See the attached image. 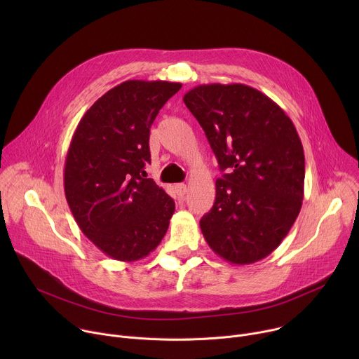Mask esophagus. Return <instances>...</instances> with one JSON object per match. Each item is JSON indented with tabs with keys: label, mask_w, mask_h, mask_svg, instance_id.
I'll return each mask as SVG.
<instances>
[{
	"label": "esophagus",
	"mask_w": 359,
	"mask_h": 359,
	"mask_svg": "<svg viewBox=\"0 0 359 359\" xmlns=\"http://www.w3.org/2000/svg\"><path fill=\"white\" fill-rule=\"evenodd\" d=\"M175 189H176L177 196H180V197H183V196L187 193V186H186L184 183H179V184H176V186H175Z\"/></svg>",
	"instance_id": "esophagus-1"
}]
</instances>
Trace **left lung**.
<instances>
[{
	"instance_id": "obj_1",
	"label": "left lung",
	"mask_w": 359,
	"mask_h": 359,
	"mask_svg": "<svg viewBox=\"0 0 359 359\" xmlns=\"http://www.w3.org/2000/svg\"><path fill=\"white\" fill-rule=\"evenodd\" d=\"M183 100L203 128L220 170L216 200L200 220L210 248L233 264L271 254L292 227L304 198L305 161L297 129L263 92L209 83Z\"/></svg>"
}]
</instances>
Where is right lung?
<instances>
[{
	"label": "right lung",
	"instance_id": "add662e5",
	"mask_svg": "<svg viewBox=\"0 0 359 359\" xmlns=\"http://www.w3.org/2000/svg\"><path fill=\"white\" fill-rule=\"evenodd\" d=\"M182 88L126 81L102 95L72 136L64 170L68 206L82 233L109 257L136 262L155 250L175 213L173 198L151 179L150 126Z\"/></svg>",
	"mask_w": 359,
	"mask_h": 359
}]
</instances>
